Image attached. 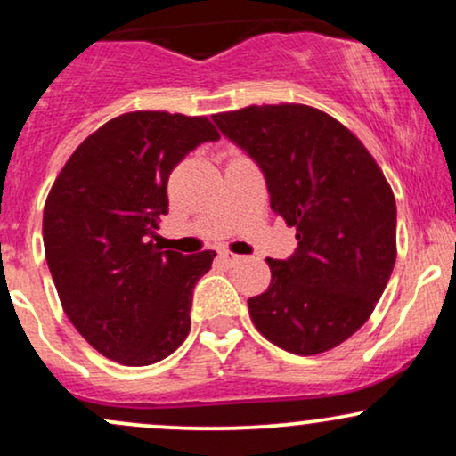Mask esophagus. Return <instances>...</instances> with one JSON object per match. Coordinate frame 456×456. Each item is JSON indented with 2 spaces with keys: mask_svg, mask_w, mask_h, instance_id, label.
<instances>
[{
  "mask_svg": "<svg viewBox=\"0 0 456 456\" xmlns=\"http://www.w3.org/2000/svg\"><path fill=\"white\" fill-rule=\"evenodd\" d=\"M218 259H221L223 264H227V265H233V264H238L240 259H242V255L229 253V250H221V253H218Z\"/></svg>",
  "mask_w": 456,
  "mask_h": 456,
  "instance_id": "esophagus-1",
  "label": "esophagus"
}]
</instances>
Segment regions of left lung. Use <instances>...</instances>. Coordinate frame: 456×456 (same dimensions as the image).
Listing matches in <instances>:
<instances>
[{
  "mask_svg": "<svg viewBox=\"0 0 456 456\" xmlns=\"http://www.w3.org/2000/svg\"><path fill=\"white\" fill-rule=\"evenodd\" d=\"M261 167L270 206L296 227L289 259H270V287L250 297L255 328L276 347L315 355L364 326L396 261V203L369 150L306 104H253L212 115Z\"/></svg>",
  "mask_w": 456,
  "mask_h": 456,
  "instance_id": "obj_1",
  "label": "left lung"
}]
</instances>
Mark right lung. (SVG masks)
<instances>
[{
    "label": "right lung",
    "mask_w": 456,
    "mask_h": 456,
    "mask_svg": "<svg viewBox=\"0 0 456 456\" xmlns=\"http://www.w3.org/2000/svg\"><path fill=\"white\" fill-rule=\"evenodd\" d=\"M221 139L203 115H118L72 151L43 214L45 255L72 326L102 354L148 366L191 332L192 289L214 250H162L167 182L188 151Z\"/></svg>",
    "instance_id": "right-lung-1"
}]
</instances>
